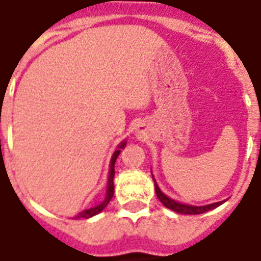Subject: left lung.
<instances>
[{
  "instance_id": "left-lung-1",
  "label": "left lung",
  "mask_w": 261,
  "mask_h": 261,
  "mask_svg": "<svg viewBox=\"0 0 261 261\" xmlns=\"http://www.w3.org/2000/svg\"><path fill=\"white\" fill-rule=\"evenodd\" d=\"M153 178V177H152ZM153 182H155V179H153ZM155 192H156V196H158V199L161 200V203L165 205L166 208H170L173 211L178 214H189V215H197V214H203L207 213L210 210H214V208H217L218 205H221L223 201H218V203H213V204H208V205H188V204H182L178 203V201H175V200L170 199V197H167L165 193H163L161 189H159L158 184L155 182Z\"/></svg>"
}]
</instances>
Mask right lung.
Returning a JSON list of instances; mask_svg holds the SVG:
<instances>
[{
  "label": "right lung",
  "mask_w": 261,
  "mask_h": 261,
  "mask_svg": "<svg viewBox=\"0 0 261 261\" xmlns=\"http://www.w3.org/2000/svg\"><path fill=\"white\" fill-rule=\"evenodd\" d=\"M125 145H126V143H125V141H122V143L118 145V148L116 149V152L113 153L112 161H110V171H109L108 191H106V197H105V200H103L100 204H98V205H95V207L90 208V210H84V211H82V213L79 214L77 217H76V219H80V218H83V219H87V218L94 217V215L99 214L100 211H103V210H105V207H106V205L110 203V200H112L113 195H114V182H113L114 173H116V171H114V163H116L117 158H118V155H120L121 149L124 148Z\"/></svg>",
  "instance_id": "add662e5"
}]
</instances>
